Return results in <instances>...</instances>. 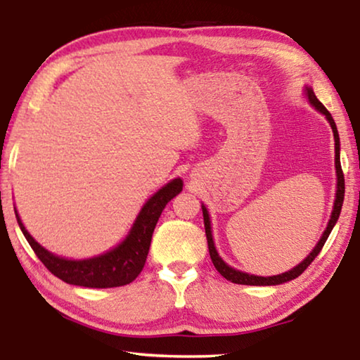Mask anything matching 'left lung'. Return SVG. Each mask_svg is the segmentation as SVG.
<instances>
[{
  "instance_id": "obj_1",
  "label": "left lung",
  "mask_w": 360,
  "mask_h": 360,
  "mask_svg": "<svg viewBox=\"0 0 360 360\" xmlns=\"http://www.w3.org/2000/svg\"><path fill=\"white\" fill-rule=\"evenodd\" d=\"M307 95H308V100L311 105L316 108L319 112H323L324 116H326V120L329 121V124L333 127V132H334V147H336V174H338V191H336V201H334V208H333V214H331V219H329L328 223V228L324 231L321 239H319V243L316 244V248L313 249V252L308 255L307 259L303 260L302 264L297 265V267L288 270V272L285 274H280V275H274V277H257V275H249V274H244V272H239V270L236 269H231L229 265H226L223 262V259L219 257L218 252H216L214 249V243H213V236H211V226H210V216H208V211H206L205 206H201V210H203V219H205V233H206V240H208V249H210V257L213 260V265L216 267V270L223 275L226 280H229V282L233 283H239V285H278V283H285L288 282V280H293L297 278L298 275H302L304 270L309 267V264L313 262L314 259H316V255L321 252L324 243H326V239L329 238V234H331V231L334 228V224H336V221L339 218V213H341V208H342V201H344V174H342V169H341V160H339V134H338V127H336V122H334L331 112H329L326 108L323 106V103L318 100L316 95H314V91L311 88H307Z\"/></svg>"
}]
</instances>
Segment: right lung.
<instances>
[{
    "label": "right lung",
    "mask_w": 360,
    "mask_h": 360,
    "mask_svg": "<svg viewBox=\"0 0 360 360\" xmlns=\"http://www.w3.org/2000/svg\"><path fill=\"white\" fill-rule=\"evenodd\" d=\"M181 186H184V181L180 179L167 184L144 205L124 243H121L110 252L86 260H67L51 254L32 239V236L24 228L18 214L16 218L29 245L41 259V262L49 269V272H52L56 277L70 285H78V287H122V285L131 283L144 269L152 233H154L157 221L160 218L162 210L175 195L180 193Z\"/></svg>",
    "instance_id": "1"
}]
</instances>
